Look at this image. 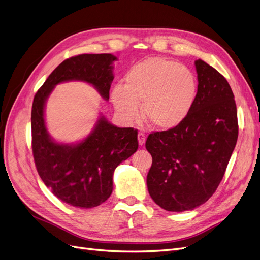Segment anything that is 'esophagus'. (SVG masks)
<instances>
[{
	"label": "esophagus",
	"instance_id": "34e87169",
	"mask_svg": "<svg viewBox=\"0 0 260 260\" xmlns=\"http://www.w3.org/2000/svg\"><path fill=\"white\" fill-rule=\"evenodd\" d=\"M145 140H146L145 135H143V133H139V135H138L139 144H140V145H143V144L145 143Z\"/></svg>",
	"mask_w": 260,
	"mask_h": 260
}]
</instances>
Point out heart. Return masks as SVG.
Here are the masks:
<instances>
[{"mask_svg":"<svg viewBox=\"0 0 260 260\" xmlns=\"http://www.w3.org/2000/svg\"><path fill=\"white\" fill-rule=\"evenodd\" d=\"M198 94V80L187 67L166 57L138 62L125 75V85L116 84L112 100L124 120L142 117L153 128L172 130L190 114Z\"/></svg>","mask_w":260,"mask_h":260,"instance_id":"1","label":"heart"}]
</instances>
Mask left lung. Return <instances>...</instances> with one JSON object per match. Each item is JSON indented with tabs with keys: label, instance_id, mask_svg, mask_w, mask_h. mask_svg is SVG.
Masks as SVG:
<instances>
[{
	"label": "left lung",
	"instance_id": "obj_1",
	"mask_svg": "<svg viewBox=\"0 0 260 260\" xmlns=\"http://www.w3.org/2000/svg\"><path fill=\"white\" fill-rule=\"evenodd\" d=\"M195 68L198 94L187 118L175 129L151 133L145 143L153 158L148 193L168 211L193 210L211 198L238 141L230 84L202 59L195 60Z\"/></svg>",
	"mask_w": 260,
	"mask_h": 260
}]
</instances>
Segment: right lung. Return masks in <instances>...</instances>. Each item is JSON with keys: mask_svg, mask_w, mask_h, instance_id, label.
Wrapping results in <instances>:
<instances>
[{"mask_svg": "<svg viewBox=\"0 0 260 260\" xmlns=\"http://www.w3.org/2000/svg\"><path fill=\"white\" fill-rule=\"evenodd\" d=\"M112 54H81L65 59L36 93L31 111L32 153L39 176L60 201L78 208L104 203L113 192V175L121 161L137 152L138 131L118 128L101 116L81 142L54 141L45 127L44 107L55 85L66 81L92 84L109 99L114 79Z\"/></svg>", "mask_w": 260, "mask_h": 260, "instance_id": "add662e5", "label": "right lung"}]
</instances>
